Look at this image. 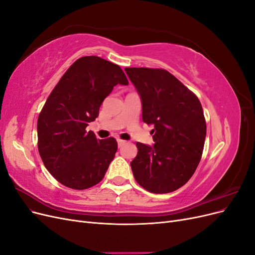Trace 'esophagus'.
<instances>
[{"label":"esophagus","mask_w":255,"mask_h":255,"mask_svg":"<svg viewBox=\"0 0 255 255\" xmlns=\"http://www.w3.org/2000/svg\"><path fill=\"white\" fill-rule=\"evenodd\" d=\"M117 141H118V145H119V148H120V146H122L123 144L126 143V140H122V139H120V138H118Z\"/></svg>","instance_id":"obj_1"}]
</instances>
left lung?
I'll return each mask as SVG.
<instances>
[{
  "label": "left lung",
  "mask_w": 255,
  "mask_h": 255,
  "mask_svg": "<svg viewBox=\"0 0 255 255\" xmlns=\"http://www.w3.org/2000/svg\"><path fill=\"white\" fill-rule=\"evenodd\" d=\"M142 102V120L154 145L137 142L130 163L137 183L153 194L186 184L201 160L206 122L198 97L165 69L126 68Z\"/></svg>",
  "instance_id": "8db88e82"
}]
</instances>
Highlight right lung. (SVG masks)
Segmentation results:
<instances>
[{
    "mask_svg": "<svg viewBox=\"0 0 255 255\" xmlns=\"http://www.w3.org/2000/svg\"><path fill=\"white\" fill-rule=\"evenodd\" d=\"M117 84H128L118 65L84 56L69 67L45 101L37 121L38 151L64 186L83 190L103 180L118 143L114 137L97 139L86 128Z\"/></svg>",
    "mask_w": 255,
    "mask_h": 255,
    "instance_id": "1",
    "label": "right lung"
}]
</instances>
